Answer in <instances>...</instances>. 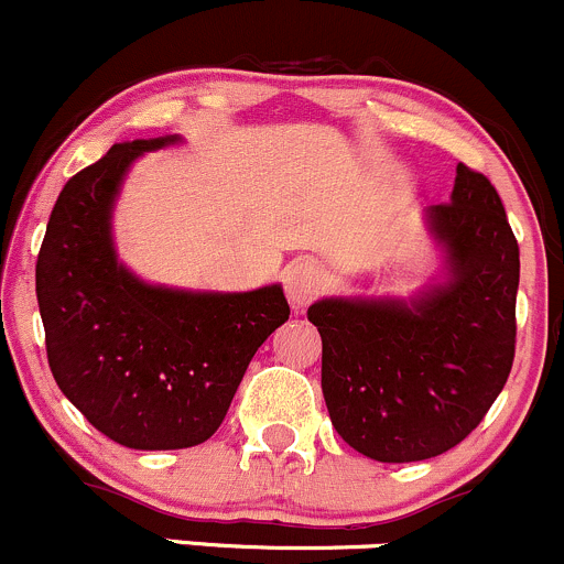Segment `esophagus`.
<instances>
[{
  "label": "esophagus",
  "instance_id": "esophagus-1",
  "mask_svg": "<svg viewBox=\"0 0 564 564\" xmlns=\"http://www.w3.org/2000/svg\"><path fill=\"white\" fill-rule=\"evenodd\" d=\"M324 283H327V275L316 259H294L283 272L286 297L294 308H305L308 303H314L324 292Z\"/></svg>",
  "mask_w": 564,
  "mask_h": 564
}]
</instances>
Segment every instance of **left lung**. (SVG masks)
Wrapping results in <instances>:
<instances>
[{"mask_svg":"<svg viewBox=\"0 0 564 564\" xmlns=\"http://www.w3.org/2000/svg\"><path fill=\"white\" fill-rule=\"evenodd\" d=\"M445 281L412 300L327 297L322 392L349 447L382 464L434 458L480 425L516 355L519 242L486 174L458 163L447 204L429 209Z\"/></svg>","mask_w":564,"mask_h":564,"instance_id":"8db88e82","label":"left lung"}]
</instances>
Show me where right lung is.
Instances as JSON below:
<instances>
[{
  "mask_svg": "<svg viewBox=\"0 0 564 564\" xmlns=\"http://www.w3.org/2000/svg\"><path fill=\"white\" fill-rule=\"evenodd\" d=\"M180 135L113 144L67 180L37 253L45 351L67 401L133 451H182L224 423L256 349L289 318L278 283L256 292L150 286L111 240L130 163Z\"/></svg>",
  "mask_w": 564,
  "mask_h": 564,
  "instance_id": "1",
  "label": "right lung"
}]
</instances>
